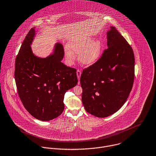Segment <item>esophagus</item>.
I'll list each match as a JSON object with an SVG mask.
<instances>
[{"label":"esophagus","instance_id":"1","mask_svg":"<svg viewBox=\"0 0 156 156\" xmlns=\"http://www.w3.org/2000/svg\"><path fill=\"white\" fill-rule=\"evenodd\" d=\"M81 70H77L76 71V75H77V77H78V79L80 80V76H81Z\"/></svg>","mask_w":156,"mask_h":156}]
</instances>
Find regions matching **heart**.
Segmentation results:
<instances>
[{
	"instance_id": "obj_1",
	"label": "heart",
	"mask_w": 156,
	"mask_h": 156,
	"mask_svg": "<svg viewBox=\"0 0 156 156\" xmlns=\"http://www.w3.org/2000/svg\"><path fill=\"white\" fill-rule=\"evenodd\" d=\"M102 51L103 44L100 40H93L90 35L81 34L69 40L65 53L69 61L74 58V54H79L80 62L84 65L90 66L100 59Z\"/></svg>"
}]
</instances>
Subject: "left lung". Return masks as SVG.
<instances>
[{
	"mask_svg": "<svg viewBox=\"0 0 156 156\" xmlns=\"http://www.w3.org/2000/svg\"><path fill=\"white\" fill-rule=\"evenodd\" d=\"M108 48L80 78L82 102L86 111L105 118L126 102L134 79L135 58L132 47L114 27L107 31Z\"/></svg>",
	"mask_w": 156,
	"mask_h": 156,
	"instance_id": "8db88e82",
	"label": "left lung"
}]
</instances>
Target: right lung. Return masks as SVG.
Listing matches in <instances>:
<instances>
[{
	"label": "right lung",
	"mask_w": 156,
	"mask_h": 156,
	"mask_svg": "<svg viewBox=\"0 0 156 156\" xmlns=\"http://www.w3.org/2000/svg\"><path fill=\"white\" fill-rule=\"evenodd\" d=\"M36 33L31 28L27 34L15 61L14 78L20 99L34 118L49 121L59 116L64 109L65 93L78 83L76 70L61 61L62 44H55L46 58L36 56L31 45Z\"/></svg>",
	"instance_id": "right-lung-1"
}]
</instances>
